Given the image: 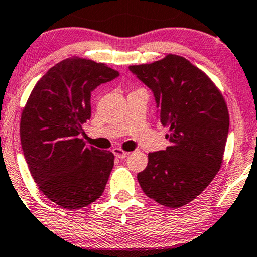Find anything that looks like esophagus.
I'll list each match as a JSON object with an SVG mask.
<instances>
[{
    "label": "esophagus",
    "mask_w": 257,
    "mask_h": 257,
    "mask_svg": "<svg viewBox=\"0 0 257 257\" xmlns=\"http://www.w3.org/2000/svg\"><path fill=\"white\" fill-rule=\"evenodd\" d=\"M113 153L115 155V157L120 158V160H124V158L129 155V153H125V151L122 150L121 148H115V149H113Z\"/></svg>",
    "instance_id": "34e87169"
}]
</instances>
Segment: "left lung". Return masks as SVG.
<instances>
[{"instance_id":"1","label":"left lung","mask_w":257,"mask_h":257,"mask_svg":"<svg viewBox=\"0 0 257 257\" xmlns=\"http://www.w3.org/2000/svg\"><path fill=\"white\" fill-rule=\"evenodd\" d=\"M129 71L154 94L157 120L168 125L165 150L148 155L137 175L143 192L166 207L189 204L222 163L229 132L226 102L211 79L185 58L169 55Z\"/></svg>"}]
</instances>
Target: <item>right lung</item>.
Returning a JSON list of instances; mask_svg holds the SVG:
<instances>
[{
	"label": "right lung",
	"instance_id": "right-lung-1",
	"mask_svg": "<svg viewBox=\"0 0 257 257\" xmlns=\"http://www.w3.org/2000/svg\"><path fill=\"white\" fill-rule=\"evenodd\" d=\"M118 75L104 64L68 58L50 68L29 96L21 117L22 150L39 190L60 207H85L103 193L114 155L79 135L91 118V93Z\"/></svg>",
	"mask_w": 257,
	"mask_h": 257
}]
</instances>
